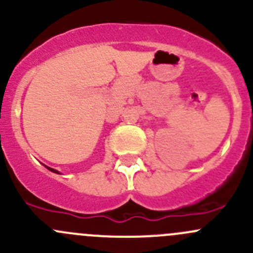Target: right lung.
Segmentation results:
<instances>
[{
  "label": "right lung",
  "instance_id": "right-lung-1",
  "mask_svg": "<svg viewBox=\"0 0 253 253\" xmlns=\"http://www.w3.org/2000/svg\"><path fill=\"white\" fill-rule=\"evenodd\" d=\"M45 167H46V165H45ZM48 170H50V171H52V172H55V174H60V172L57 171V170H55V169H52V168H48V167H46Z\"/></svg>",
  "mask_w": 253,
  "mask_h": 253
}]
</instances>
